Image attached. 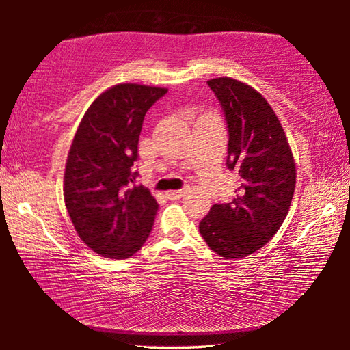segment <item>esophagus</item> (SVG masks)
Segmentation results:
<instances>
[{"label": "esophagus", "mask_w": 350, "mask_h": 350, "mask_svg": "<svg viewBox=\"0 0 350 350\" xmlns=\"http://www.w3.org/2000/svg\"><path fill=\"white\" fill-rule=\"evenodd\" d=\"M183 196V189H173V191H168L167 193V198L170 200H176V199H180Z\"/></svg>", "instance_id": "obj_1"}]
</instances>
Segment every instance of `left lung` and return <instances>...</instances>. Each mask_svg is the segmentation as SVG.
<instances>
[{"label": "left lung", "mask_w": 350, "mask_h": 350, "mask_svg": "<svg viewBox=\"0 0 350 350\" xmlns=\"http://www.w3.org/2000/svg\"><path fill=\"white\" fill-rule=\"evenodd\" d=\"M208 83L228 128L227 167L241 176L230 204H215L199 224L213 252L241 259L273 238L292 204L296 167L286 133L267 100L232 77Z\"/></svg>", "instance_id": "8db88e82"}]
</instances>
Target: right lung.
<instances>
[{
    "label": "right lung",
    "instance_id": "add662e5",
    "mask_svg": "<svg viewBox=\"0 0 350 350\" xmlns=\"http://www.w3.org/2000/svg\"><path fill=\"white\" fill-rule=\"evenodd\" d=\"M167 88L120 83L94 100L74 135L64 170V204L77 234L111 259L137 253L159 205L135 187L139 135L146 111Z\"/></svg>",
    "mask_w": 350,
    "mask_h": 350
}]
</instances>
